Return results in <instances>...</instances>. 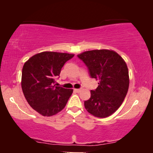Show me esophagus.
Wrapping results in <instances>:
<instances>
[{
    "label": "esophagus",
    "mask_w": 153,
    "mask_h": 153,
    "mask_svg": "<svg viewBox=\"0 0 153 153\" xmlns=\"http://www.w3.org/2000/svg\"><path fill=\"white\" fill-rule=\"evenodd\" d=\"M74 91L76 93H80L81 91V88H78V89H74Z\"/></svg>",
    "instance_id": "34e87169"
}]
</instances>
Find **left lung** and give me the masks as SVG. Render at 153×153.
Instances as JSON below:
<instances>
[{
    "label": "left lung",
    "mask_w": 153,
    "mask_h": 153,
    "mask_svg": "<svg viewBox=\"0 0 153 153\" xmlns=\"http://www.w3.org/2000/svg\"><path fill=\"white\" fill-rule=\"evenodd\" d=\"M78 57L85 63L92 78L99 80L97 88L91 91V98L84 106L94 117L111 115L124 101L129 88V71L122 57L114 51H86Z\"/></svg>",
    "instance_id": "left-lung-1"
}]
</instances>
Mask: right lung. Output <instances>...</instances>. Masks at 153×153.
Returning a JSON list of instances; mask_svg holds the SVG:
<instances>
[{
    "label": "right lung",
    "instance_id": "right-lung-1",
    "mask_svg": "<svg viewBox=\"0 0 153 153\" xmlns=\"http://www.w3.org/2000/svg\"><path fill=\"white\" fill-rule=\"evenodd\" d=\"M74 54L43 52L32 56L22 69V88L32 108L45 117L62 111L73 94V89L56 86L61 69Z\"/></svg>",
    "mask_w": 153,
    "mask_h": 153
}]
</instances>
